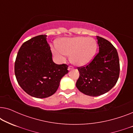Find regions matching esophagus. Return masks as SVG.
<instances>
[{"label":"esophagus","mask_w":133,"mask_h":133,"mask_svg":"<svg viewBox=\"0 0 133 133\" xmlns=\"http://www.w3.org/2000/svg\"><path fill=\"white\" fill-rule=\"evenodd\" d=\"M72 69H73V67H72V66H70L68 67V71H70V70H72Z\"/></svg>","instance_id":"obj_1"}]
</instances>
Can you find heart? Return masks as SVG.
<instances>
[{"label": "heart", "mask_w": 133, "mask_h": 133, "mask_svg": "<svg viewBox=\"0 0 133 133\" xmlns=\"http://www.w3.org/2000/svg\"><path fill=\"white\" fill-rule=\"evenodd\" d=\"M57 46L52 49L54 54L61 59L70 55V61L74 65L82 66L92 59L97 50V43L91 37H74L60 39Z\"/></svg>", "instance_id": "1"}]
</instances>
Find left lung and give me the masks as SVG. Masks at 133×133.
<instances>
[{"instance_id":"8db88e82","label":"left lung","mask_w":133,"mask_h":133,"mask_svg":"<svg viewBox=\"0 0 133 133\" xmlns=\"http://www.w3.org/2000/svg\"><path fill=\"white\" fill-rule=\"evenodd\" d=\"M96 37L99 52L88 65L77 68L80 76L76 85L81 92L92 97L109 91L117 83L120 72L115 47L104 38Z\"/></svg>"}]
</instances>
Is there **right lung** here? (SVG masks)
I'll list each match as a JSON object with an SVG mask.
<instances>
[{
    "instance_id": "1",
    "label": "right lung",
    "mask_w": 133,
    "mask_h": 133,
    "mask_svg": "<svg viewBox=\"0 0 133 133\" xmlns=\"http://www.w3.org/2000/svg\"><path fill=\"white\" fill-rule=\"evenodd\" d=\"M46 35H39L22 45L16 57L14 72L17 82L29 95L36 98L52 96L62 78L68 72L66 64L52 61Z\"/></svg>"
}]
</instances>
